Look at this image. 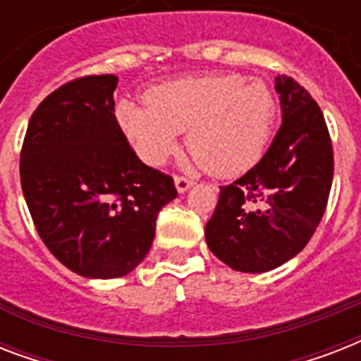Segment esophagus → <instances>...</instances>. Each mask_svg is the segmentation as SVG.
<instances>
[{"label": "esophagus", "mask_w": 361, "mask_h": 361, "mask_svg": "<svg viewBox=\"0 0 361 361\" xmlns=\"http://www.w3.org/2000/svg\"><path fill=\"white\" fill-rule=\"evenodd\" d=\"M174 183H176V189H178V192H180V195H183V192L189 191V189L192 187V181L187 180V178H183V176H176Z\"/></svg>", "instance_id": "obj_1"}]
</instances>
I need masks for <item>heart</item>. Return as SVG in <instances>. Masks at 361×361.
Segmentation results:
<instances>
[{
  "mask_svg": "<svg viewBox=\"0 0 361 361\" xmlns=\"http://www.w3.org/2000/svg\"><path fill=\"white\" fill-rule=\"evenodd\" d=\"M277 118L268 84L236 73L183 76L123 99L116 120L144 163L159 166L178 149L180 133L192 159L215 178H236L260 161Z\"/></svg>",
  "mask_w": 361,
  "mask_h": 361,
  "instance_id": "b5f03b06",
  "label": "heart"
}]
</instances>
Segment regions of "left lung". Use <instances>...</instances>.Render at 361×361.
<instances>
[{
  "mask_svg": "<svg viewBox=\"0 0 361 361\" xmlns=\"http://www.w3.org/2000/svg\"><path fill=\"white\" fill-rule=\"evenodd\" d=\"M281 127L264 157L231 185L206 225V243L221 262L262 274L294 258L324 215L334 152L324 116L307 90L275 78Z\"/></svg>",
  "mask_w": 361,
  "mask_h": 361,
  "instance_id": "1",
  "label": "left lung"
}]
</instances>
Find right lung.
Returning <instances> with one entry per match:
<instances>
[{
  "mask_svg": "<svg viewBox=\"0 0 361 361\" xmlns=\"http://www.w3.org/2000/svg\"><path fill=\"white\" fill-rule=\"evenodd\" d=\"M118 76L58 87L31 116L20 181L44 245L71 271L116 279L146 258L174 180L136 157L114 114Z\"/></svg>",
  "mask_w": 361,
  "mask_h": 361,
  "instance_id": "obj_1",
  "label": "right lung"
}]
</instances>
